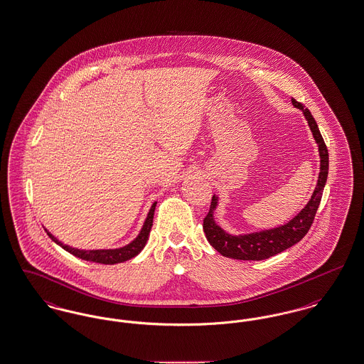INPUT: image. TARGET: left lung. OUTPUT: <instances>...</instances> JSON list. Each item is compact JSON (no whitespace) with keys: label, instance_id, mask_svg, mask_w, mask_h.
Here are the masks:
<instances>
[{"label":"left lung","instance_id":"obj_1","mask_svg":"<svg viewBox=\"0 0 364 364\" xmlns=\"http://www.w3.org/2000/svg\"><path fill=\"white\" fill-rule=\"evenodd\" d=\"M292 104L294 107L303 112L306 120L309 122V127L311 129L312 136L318 144L319 156H321V172L318 176L316 187L312 192L311 199L306 205V208H303L297 215H294V218H292L289 223H287L285 225L262 230V232H255V233L233 236L226 233L221 226L217 225L214 220V210L218 205V198L213 195L210 210L203 220V230L206 233L208 242L224 257L240 260L267 259L270 257H274L279 252L285 251L296 242H300L311 228L316 210L322 199V192L328 180L329 153L323 138L319 132L316 122L312 117L311 112L294 98H292Z\"/></svg>","mask_w":364,"mask_h":364}]
</instances>
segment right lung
Masks as SVG:
<instances>
[{
	"mask_svg": "<svg viewBox=\"0 0 364 364\" xmlns=\"http://www.w3.org/2000/svg\"><path fill=\"white\" fill-rule=\"evenodd\" d=\"M156 202L153 203V206L150 208L147 218L143 224V228L138 235V237L134 242L124 245L122 248H114V250H77V248H72L70 245H65L61 242H58L50 232H48V229H45L49 235V237L53 242H57L60 247H63L65 251H68L72 255L80 258V259L88 260V262H95V263H102V264H114V263H122L125 260L132 259L138 255L139 252L143 250V247L146 245V242L149 240V235L153 226V218H154V211H156Z\"/></svg>",
	"mask_w": 364,
	"mask_h": 364,
	"instance_id": "1",
	"label": "right lung"
}]
</instances>
